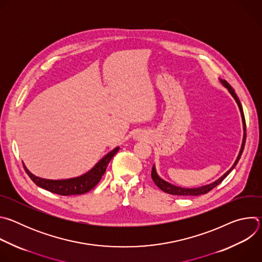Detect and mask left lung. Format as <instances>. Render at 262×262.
<instances>
[{
  "label": "left lung",
  "mask_w": 262,
  "mask_h": 262,
  "mask_svg": "<svg viewBox=\"0 0 262 262\" xmlns=\"http://www.w3.org/2000/svg\"><path fill=\"white\" fill-rule=\"evenodd\" d=\"M222 84L225 86L228 91L231 93V95L233 96V98L235 99L236 103L238 104V107H239V111H241V114H242V118H243V124H244V139H243V144H242V148H241V151H239V155L235 161V163L233 164V166L224 174L220 179H217L216 181L210 183V184H207V185H204V186H201V188H195V189H184V188H179V186H175L165 180H163L157 173L156 171V168H155V165L152 167V170H151V177H152V180L154 182L157 184L158 188H160L163 192L167 193V194H170V195H178V196H199V195H204V194H207L208 192H210L213 188H215V186L217 184H220L224 179L226 178V176L235 168V166L237 165L241 157H242V154L244 151V148H245V143H246V137H247V134H246V120H245V115H244V111H243V106H242V103L236 95V93L234 92L233 88L226 82V81H221Z\"/></svg>",
  "instance_id": "1"
}]
</instances>
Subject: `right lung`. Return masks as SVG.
I'll return each instance as SVG.
<instances>
[{"mask_svg":"<svg viewBox=\"0 0 262 262\" xmlns=\"http://www.w3.org/2000/svg\"><path fill=\"white\" fill-rule=\"evenodd\" d=\"M119 150V147H116L111 152H108L105 157H103L93 169H91L86 174L70 179H63V180H50L43 179L40 177H37L33 175L29 170L24 166L26 173L32 179V181L40 186V188L55 193L61 196H71V195H81L91 191L94 186L99 182L101 176L104 174L106 167L112 160Z\"/></svg>","mask_w":262,"mask_h":262,"instance_id":"obj_1","label":"right lung"}]
</instances>
